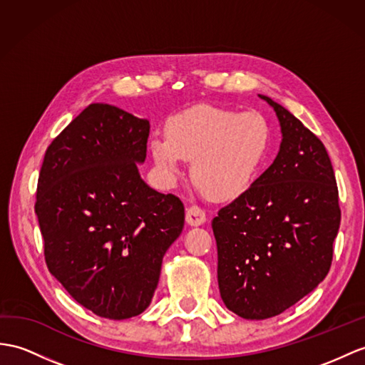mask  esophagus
Masks as SVG:
<instances>
[{
	"mask_svg": "<svg viewBox=\"0 0 365 365\" xmlns=\"http://www.w3.org/2000/svg\"><path fill=\"white\" fill-rule=\"evenodd\" d=\"M185 221H187L189 226H201L206 223V213L198 206H192L185 212Z\"/></svg>",
	"mask_w": 365,
	"mask_h": 365,
	"instance_id": "esophagus-1",
	"label": "esophagus"
}]
</instances>
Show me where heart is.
I'll return each instance as SVG.
<instances>
[{
  "label": "heart",
  "mask_w": 365,
  "mask_h": 365,
  "mask_svg": "<svg viewBox=\"0 0 365 365\" xmlns=\"http://www.w3.org/2000/svg\"><path fill=\"white\" fill-rule=\"evenodd\" d=\"M274 131L259 111L201 105L168 122L167 135L150 140L156 172L173 184L192 161L193 182L217 201L242 197L259 180L272 155Z\"/></svg>",
  "instance_id": "obj_1"
}]
</instances>
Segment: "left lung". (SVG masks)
Wrapping results in <instances>:
<instances>
[{"label": "left lung", "mask_w": 365, "mask_h": 365, "mask_svg": "<svg viewBox=\"0 0 365 365\" xmlns=\"http://www.w3.org/2000/svg\"><path fill=\"white\" fill-rule=\"evenodd\" d=\"M259 97L277 115L279 153L250 190L212 220L220 296L250 321L283 313L325 279L341 225L327 148L287 108Z\"/></svg>", "instance_id": "1"}]
</instances>
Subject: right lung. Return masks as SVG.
Wrapping results in <instances>:
<instances>
[{
  "label": "right lung",
  "instance_id": "1",
  "mask_svg": "<svg viewBox=\"0 0 365 365\" xmlns=\"http://www.w3.org/2000/svg\"><path fill=\"white\" fill-rule=\"evenodd\" d=\"M150 122L91 103L52 140L37 185L49 272L94 314L122 321L153 299L184 206L142 180Z\"/></svg>",
  "mask_w": 365,
  "mask_h": 365
}]
</instances>
